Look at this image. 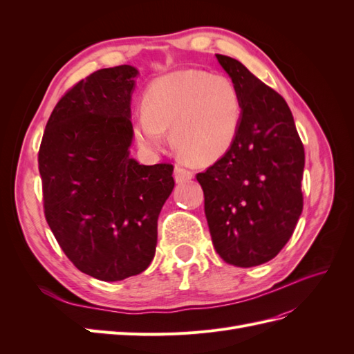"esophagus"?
<instances>
[{"mask_svg":"<svg viewBox=\"0 0 354 354\" xmlns=\"http://www.w3.org/2000/svg\"><path fill=\"white\" fill-rule=\"evenodd\" d=\"M192 177H194V173L190 169L181 167V165H176L174 168V178L177 183H185V181H189Z\"/></svg>","mask_w":354,"mask_h":354,"instance_id":"obj_1","label":"esophagus"}]
</instances>
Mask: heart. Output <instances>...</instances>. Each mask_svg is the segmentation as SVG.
Listing matches in <instances>:
<instances>
[{
	"label": "heart",
	"mask_w": 354,
	"mask_h": 354,
	"mask_svg": "<svg viewBox=\"0 0 354 354\" xmlns=\"http://www.w3.org/2000/svg\"><path fill=\"white\" fill-rule=\"evenodd\" d=\"M241 94L223 75L187 69L156 80L145 94L134 131L143 147L158 151L167 142L194 162L209 164L226 153L238 136Z\"/></svg>",
	"instance_id": "heart-1"
}]
</instances>
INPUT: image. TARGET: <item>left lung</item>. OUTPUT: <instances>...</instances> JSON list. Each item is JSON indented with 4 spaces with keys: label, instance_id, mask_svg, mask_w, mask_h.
Here are the masks:
<instances>
[{
    "label": "left lung",
    "instance_id": "1",
    "mask_svg": "<svg viewBox=\"0 0 354 354\" xmlns=\"http://www.w3.org/2000/svg\"><path fill=\"white\" fill-rule=\"evenodd\" d=\"M216 56L239 90L241 125L229 151L196 180L214 248L229 264L252 267L279 254L301 216L304 146L282 95L239 60Z\"/></svg>",
    "mask_w": 354,
    "mask_h": 354
}]
</instances>
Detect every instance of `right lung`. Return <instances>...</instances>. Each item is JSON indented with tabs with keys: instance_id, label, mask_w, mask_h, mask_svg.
Listing matches in <instances>:
<instances>
[{
	"instance_id": "obj_1",
	"label": "right lung",
	"mask_w": 354,
	"mask_h": 354,
	"mask_svg": "<svg viewBox=\"0 0 354 354\" xmlns=\"http://www.w3.org/2000/svg\"><path fill=\"white\" fill-rule=\"evenodd\" d=\"M137 73L121 65L75 84L53 109L38 152L53 234L78 270L104 282L147 269L174 187L173 165L130 158Z\"/></svg>"
}]
</instances>
